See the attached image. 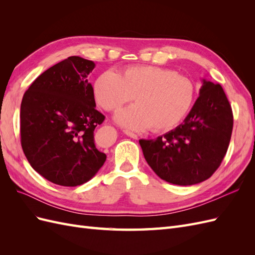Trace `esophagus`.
<instances>
[{
    "mask_svg": "<svg viewBox=\"0 0 255 255\" xmlns=\"http://www.w3.org/2000/svg\"><path fill=\"white\" fill-rule=\"evenodd\" d=\"M126 135L130 137V138H133V139H137V138H138V136L136 134H134L132 132H128V130H126Z\"/></svg>",
    "mask_w": 255,
    "mask_h": 255,
    "instance_id": "obj_1",
    "label": "esophagus"
}]
</instances>
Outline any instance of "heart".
Wrapping results in <instances>:
<instances>
[{"label": "heart", "instance_id": "obj_1", "mask_svg": "<svg viewBox=\"0 0 255 255\" xmlns=\"http://www.w3.org/2000/svg\"><path fill=\"white\" fill-rule=\"evenodd\" d=\"M196 94L195 84L173 70L154 66H130L119 74L105 71L94 84L97 103L115 111L133 100L136 104L115 114V121L126 129L168 130L183 120Z\"/></svg>", "mask_w": 255, "mask_h": 255}]
</instances>
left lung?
I'll return each mask as SVG.
<instances>
[{
  "instance_id": "8db88e82",
  "label": "left lung",
  "mask_w": 255,
  "mask_h": 255,
  "mask_svg": "<svg viewBox=\"0 0 255 255\" xmlns=\"http://www.w3.org/2000/svg\"><path fill=\"white\" fill-rule=\"evenodd\" d=\"M233 129V114L219 84L202 79L199 98L183 123L156 139H140L146 163L161 180L201 183L217 170Z\"/></svg>"
}]
</instances>
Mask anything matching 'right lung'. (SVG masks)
Returning a JSON list of instances; mask_svg holds the SVG:
<instances>
[{"mask_svg":"<svg viewBox=\"0 0 255 255\" xmlns=\"http://www.w3.org/2000/svg\"><path fill=\"white\" fill-rule=\"evenodd\" d=\"M95 67L91 60L68 57L38 76L22 99L23 152L36 172L60 186L88 182L106 160L94 137L105 118L96 110L87 80Z\"/></svg>","mask_w":255,"mask_h":255,"instance_id":"add662e5","label":"right lung"}]
</instances>
